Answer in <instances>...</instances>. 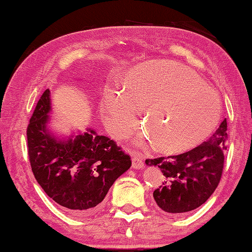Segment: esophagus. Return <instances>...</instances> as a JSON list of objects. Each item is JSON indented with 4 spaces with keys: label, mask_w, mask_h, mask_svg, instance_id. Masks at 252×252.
I'll return each mask as SVG.
<instances>
[{
    "label": "esophagus",
    "mask_w": 252,
    "mask_h": 252,
    "mask_svg": "<svg viewBox=\"0 0 252 252\" xmlns=\"http://www.w3.org/2000/svg\"><path fill=\"white\" fill-rule=\"evenodd\" d=\"M131 165H133L134 169L144 168V161H143L142 157H139L138 154H135V156L131 158Z\"/></svg>",
    "instance_id": "obj_1"
}]
</instances>
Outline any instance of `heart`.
Returning a JSON list of instances; mask_svg holds the SVG:
<instances>
[{
	"label": "heart",
	"instance_id": "b5f03b06",
	"mask_svg": "<svg viewBox=\"0 0 252 252\" xmlns=\"http://www.w3.org/2000/svg\"><path fill=\"white\" fill-rule=\"evenodd\" d=\"M154 148L178 153L199 144L218 126L222 106L218 94L191 69L169 61L150 62L131 69L124 91L107 88L101 102L103 121L116 137L124 138L137 125ZM142 136L139 141H145Z\"/></svg>",
	"mask_w": 252,
	"mask_h": 252
}]
</instances>
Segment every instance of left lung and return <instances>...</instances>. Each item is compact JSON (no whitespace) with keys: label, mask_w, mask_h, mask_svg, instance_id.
I'll return each instance as SVG.
<instances>
[{"label":"left lung","mask_w":252,"mask_h":252,"mask_svg":"<svg viewBox=\"0 0 252 252\" xmlns=\"http://www.w3.org/2000/svg\"><path fill=\"white\" fill-rule=\"evenodd\" d=\"M226 119L206 142L178 156L146 158L148 165H157L164 181L153 192L154 200L166 213L196 210L210 198L220 184L227 141Z\"/></svg>","instance_id":"1"}]
</instances>
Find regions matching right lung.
<instances>
[{
  "instance_id": "obj_1",
  "label": "right lung",
  "mask_w": 252,
  "mask_h": 252,
  "mask_svg": "<svg viewBox=\"0 0 252 252\" xmlns=\"http://www.w3.org/2000/svg\"><path fill=\"white\" fill-rule=\"evenodd\" d=\"M49 90L38 100L27 128L28 156L37 183L73 215L96 211L115 180L131 165L116 142L94 130L61 141L46 128Z\"/></svg>"
}]
</instances>
